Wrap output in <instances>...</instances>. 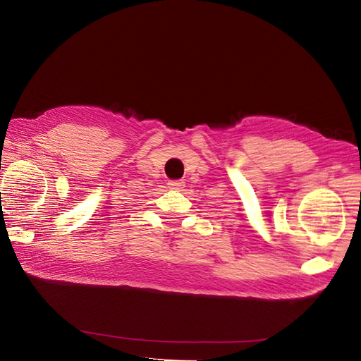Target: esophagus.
Here are the masks:
<instances>
[{
  "label": "esophagus",
  "mask_w": 361,
  "mask_h": 361,
  "mask_svg": "<svg viewBox=\"0 0 361 361\" xmlns=\"http://www.w3.org/2000/svg\"><path fill=\"white\" fill-rule=\"evenodd\" d=\"M167 185H169V188H171V189L180 190V189L185 188V181H181V180H171V181L167 183Z\"/></svg>",
  "instance_id": "1"
}]
</instances>
